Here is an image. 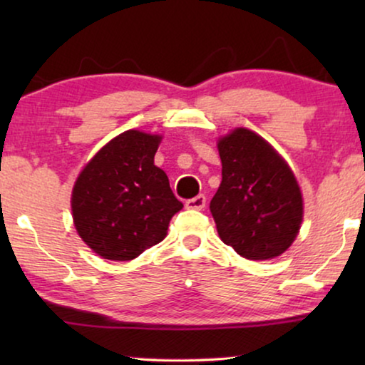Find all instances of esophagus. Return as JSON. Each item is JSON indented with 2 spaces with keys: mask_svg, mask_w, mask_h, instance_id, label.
Listing matches in <instances>:
<instances>
[{
  "mask_svg": "<svg viewBox=\"0 0 365 365\" xmlns=\"http://www.w3.org/2000/svg\"><path fill=\"white\" fill-rule=\"evenodd\" d=\"M186 207L187 209H196V211H201V209L206 207V196H204V194H199V196H196V197L187 199Z\"/></svg>",
  "mask_w": 365,
  "mask_h": 365,
  "instance_id": "1",
  "label": "esophagus"
}]
</instances>
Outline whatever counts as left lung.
<instances>
[{"label": "left lung", "mask_w": 365, "mask_h": 365, "mask_svg": "<svg viewBox=\"0 0 365 365\" xmlns=\"http://www.w3.org/2000/svg\"><path fill=\"white\" fill-rule=\"evenodd\" d=\"M222 181L211 201L219 237L239 256H281L302 222V194L294 173L259 134L237 128L219 139Z\"/></svg>", "instance_id": "left-lung-1"}]
</instances>
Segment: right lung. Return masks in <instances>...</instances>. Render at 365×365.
Wrapping results in <instances>:
<instances>
[{"mask_svg": "<svg viewBox=\"0 0 365 365\" xmlns=\"http://www.w3.org/2000/svg\"><path fill=\"white\" fill-rule=\"evenodd\" d=\"M161 136L129 129L111 139L73 187L74 227L98 256L131 261L168 234L182 209L166 173L154 166Z\"/></svg>", "mask_w": 365, "mask_h": 365, "instance_id": "right-lung-1", "label": "right lung"}]
</instances>
